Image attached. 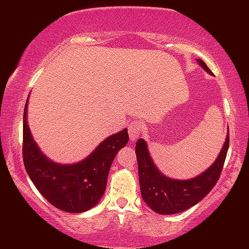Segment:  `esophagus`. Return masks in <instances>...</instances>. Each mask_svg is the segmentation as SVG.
<instances>
[{
  "label": "esophagus",
  "instance_id": "esophagus-1",
  "mask_svg": "<svg viewBox=\"0 0 249 249\" xmlns=\"http://www.w3.org/2000/svg\"><path fill=\"white\" fill-rule=\"evenodd\" d=\"M142 129V124L139 120H134L128 124V132L130 136V141L135 142L138 138V136L141 135Z\"/></svg>",
  "mask_w": 249,
  "mask_h": 249
}]
</instances>
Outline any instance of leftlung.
Returning a JSON list of instances; mask_svg holds the SVG:
<instances>
[{
    "label": "left lung",
    "instance_id": "obj_1",
    "mask_svg": "<svg viewBox=\"0 0 249 249\" xmlns=\"http://www.w3.org/2000/svg\"><path fill=\"white\" fill-rule=\"evenodd\" d=\"M197 62L207 73L213 74L205 62L197 59ZM229 148V129L226 142L220 154L212 165L200 175L192 179L178 180L163 175L153 162L148 146L144 139L136 142V156L138 161V176L142 197L149 209L163 215L183 212L196 205L209 194L220 178L227 152Z\"/></svg>",
    "mask_w": 249,
    "mask_h": 249
}]
</instances>
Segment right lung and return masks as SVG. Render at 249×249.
Masks as SVG:
<instances>
[{"instance_id": "add662e5", "label": "right lung", "mask_w": 249, "mask_h": 249, "mask_svg": "<svg viewBox=\"0 0 249 249\" xmlns=\"http://www.w3.org/2000/svg\"><path fill=\"white\" fill-rule=\"evenodd\" d=\"M23 111L22 156L26 171L38 192L56 209L83 213L100 202L117 153L129 141L127 129L104 139L87 158L72 164H60L40 151L30 132L27 111Z\"/></svg>"}]
</instances>
